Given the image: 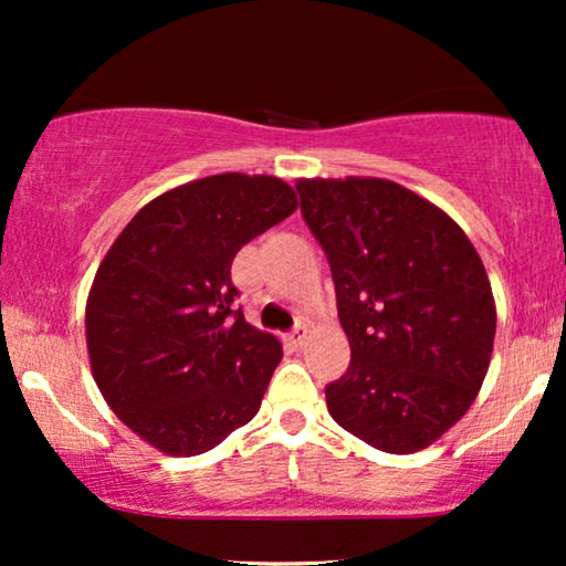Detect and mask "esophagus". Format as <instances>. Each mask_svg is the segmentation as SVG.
Segmentation results:
<instances>
[{"label": "esophagus", "instance_id": "1", "mask_svg": "<svg viewBox=\"0 0 566 566\" xmlns=\"http://www.w3.org/2000/svg\"><path fill=\"white\" fill-rule=\"evenodd\" d=\"M306 337H308V329L304 327V324H298V327L293 329L289 337H285V343H289L291 347H301V345L306 343Z\"/></svg>", "mask_w": 566, "mask_h": 566}]
</instances>
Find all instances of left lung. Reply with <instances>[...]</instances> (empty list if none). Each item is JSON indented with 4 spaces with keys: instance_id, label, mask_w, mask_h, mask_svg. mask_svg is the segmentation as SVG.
Returning <instances> with one entry per match:
<instances>
[{
    "instance_id": "left-lung-1",
    "label": "left lung",
    "mask_w": 566,
    "mask_h": 566,
    "mask_svg": "<svg viewBox=\"0 0 566 566\" xmlns=\"http://www.w3.org/2000/svg\"><path fill=\"white\" fill-rule=\"evenodd\" d=\"M329 260L350 366L327 394L339 428L415 453L474 405L497 312L474 244L446 211L381 177L298 180Z\"/></svg>"
}]
</instances>
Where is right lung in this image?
I'll use <instances>...</instances> for the list:
<instances>
[{
	"mask_svg": "<svg viewBox=\"0 0 566 566\" xmlns=\"http://www.w3.org/2000/svg\"><path fill=\"white\" fill-rule=\"evenodd\" d=\"M296 206L277 177H203L146 203L99 262L84 314L92 376L161 453L211 451L258 415L283 347L234 308L231 262Z\"/></svg>",
	"mask_w": 566,
	"mask_h": 566,
	"instance_id": "1",
	"label": "right lung"
}]
</instances>
